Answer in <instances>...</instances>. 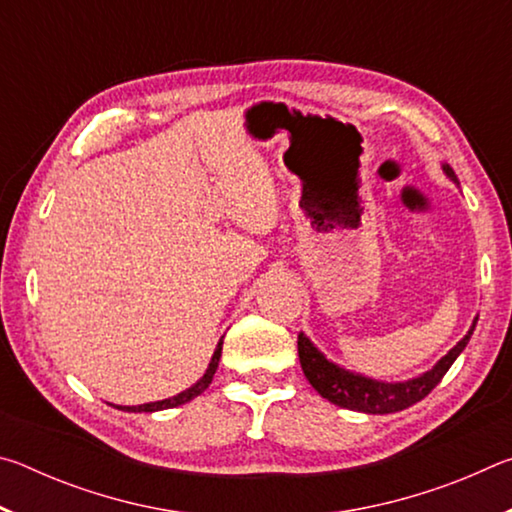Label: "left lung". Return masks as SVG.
<instances>
[{
	"label": "left lung",
	"instance_id": "1",
	"mask_svg": "<svg viewBox=\"0 0 512 512\" xmlns=\"http://www.w3.org/2000/svg\"><path fill=\"white\" fill-rule=\"evenodd\" d=\"M443 171L447 173L449 180H454L458 185L456 173L449 164H443ZM476 320L479 318H474V323L467 329V334L436 363V366L406 381H379L372 377H363L359 372L345 370L339 363L329 361L302 332L298 334L300 366L309 384L318 391V395L336 406H341V409L372 415L404 411L415 402L424 400V397L440 384V379H443L445 372L452 368L458 354L465 350V345L470 341L476 327Z\"/></svg>",
	"mask_w": 512,
	"mask_h": 512
}]
</instances>
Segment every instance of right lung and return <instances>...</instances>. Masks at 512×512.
<instances>
[{"instance_id": "add662e5", "label": "right lung", "mask_w": 512, "mask_h": 512, "mask_svg": "<svg viewBox=\"0 0 512 512\" xmlns=\"http://www.w3.org/2000/svg\"><path fill=\"white\" fill-rule=\"evenodd\" d=\"M221 348H223V339L219 341V345H216V350H214V354H212V361H210V366H207L205 375H203L201 379H198L194 386H189L187 391L178 393V395H173V397H169V400L149 402V404H140V406H117V409H119V411H128V413H153V411L173 409V406H180V404H187V402H192L194 397L201 395V393L205 391V388L212 384V377H214V372H216V368H219Z\"/></svg>"}]
</instances>
